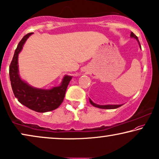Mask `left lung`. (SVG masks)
Returning a JSON list of instances; mask_svg holds the SVG:
<instances>
[{
    "mask_svg": "<svg viewBox=\"0 0 159 159\" xmlns=\"http://www.w3.org/2000/svg\"><path fill=\"white\" fill-rule=\"evenodd\" d=\"M130 37L131 38H135V39L137 40V41L138 42V43H139V45H140V49H141V46H140V44L139 41H138V37L136 36L134 33L131 32L130 34ZM89 102H90V103L91 104L93 105V107H97V108H100V109H117L118 108V107H121L122 104H108V105H99V104H95V103H93L91 100L89 99Z\"/></svg>",
    "mask_w": 159,
    "mask_h": 159,
    "instance_id": "8db88e82",
    "label": "left lung"
}]
</instances>
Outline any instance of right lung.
<instances>
[{
  "instance_id": "right-lung-1",
  "label": "right lung",
  "mask_w": 159,
  "mask_h": 159,
  "mask_svg": "<svg viewBox=\"0 0 159 159\" xmlns=\"http://www.w3.org/2000/svg\"><path fill=\"white\" fill-rule=\"evenodd\" d=\"M29 33L19 42L9 67V76L13 92L21 104L37 112H47L57 109L63 102L65 94L70 80L71 75H66L59 86L50 89L34 88L21 79L19 72L18 57L24 43L31 35Z\"/></svg>"
}]
</instances>
